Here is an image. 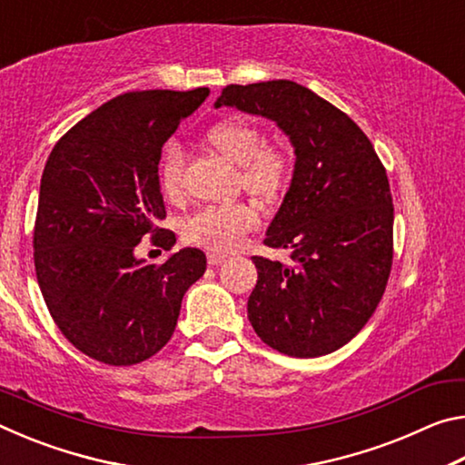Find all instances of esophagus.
Listing matches in <instances>:
<instances>
[{
    "label": "esophagus",
    "instance_id": "esophagus-1",
    "mask_svg": "<svg viewBox=\"0 0 465 465\" xmlns=\"http://www.w3.org/2000/svg\"><path fill=\"white\" fill-rule=\"evenodd\" d=\"M225 261H227V254H222V252H209V254H207V262L211 266H217V264H222Z\"/></svg>",
    "mask_w": 465,
    "mask_h": 465
}]
</instances>
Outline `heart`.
<instances>
[{"instance_id": "b5f03b06", "label": "heart", "mask_w": 465, "mask_h": 465, "mask_svg": "<svg viewBox=\"0 0 465 465\" xmlns=\"http://www.w3.org/2000/svg\"><path fill=\"white\" fill-rule=\"evenodd\" d=\"M209 141L219 153L240 166L242 186L256 196H274L289 184L293 160L285 147L264 143L261 127L248 121H225L209 131ZM186 155L178 141L163 145L160 160V184L172 199L184 191ZM261 223L258 211L248 203L209 204L194 211L183 222V238L213 252H232L243 235Z\"/></svg>"}]
</instances>
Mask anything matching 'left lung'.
<instances>
[{
	"instance_id": "8db88e82",
	"label": "left lung",
	"mask_w": 465,
	"mask_h": 465,
	"mask_svg": "<svg viewBox=\"0 0 465 465\" xmlns=\"http://www.w3.org/2000/svg\"><path fill=\"white\" fill-rule=\"evenodd\" d=\"M272 121L295 153L293 176L264 243L293 266L254 256L248 320L289 357L341 349L371 318L391 269L393 207L371 141L342 110L289 80L227 85L215 108Z\"/></svg>"
}]
</instances>
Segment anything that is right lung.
<instances>
[{"label":"right lung","mask_w":465,"mask_h":465,"mask_svg":"<svg viewBox=\"0 0 465 465\" xmlns=\"http://www.w3.org/2000/svg\"><path fill=\"white\" fill-rule=\"evenodd\" d=\"M207 96L209 88L121 94L69 129L46 160L35 225L38 287L63 336L106 365L155 355L207 269L199 248L160 266L135 256L147 233L163 250L176 243L155 227L166 217L157 166L163 143Z\"/></svg>","instance_id":"right-lung-1"}]
</instances>
